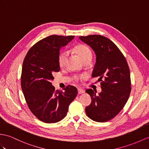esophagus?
I'll use <instances>...</instances> for the list:
<instances>
[{
	"instance_id": "esophagus-1",
	"label": "esophagus",
	"mask_w": 149,
	"mask_h": 149,
	"mask_svg": "<svg viewBox=\"0 0 149 149\" xmlns=\"http://www.w3.org/2000/svg\"><path fill=\"white\" fill-rule=\"evenodd\" d=\"M78 94L83 93H85V90L81 89V88H78Z\"/></svg>"
}]
</instances>
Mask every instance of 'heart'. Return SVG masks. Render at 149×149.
Here are the masks:
<instances>
[{
	"label": "heart",
	"mask_w": 149,
	"mask_h": 149,
	"mask_svg": "<svg viewBox=\"0 0 149 149\" xmlns=\"http://www.w3.org/2000/svg\"><path fill=\"white\" fill-rule=\"evenodd\" d=\"M73 51L77 54L79 57V58L81 59L83 63L86 62V61H91L92 59V52L88 47L83 45V44H79L73 47ZM68 58V53L66 51H63L60 53L58 57V62L61 67H64L66 64V61ZM83 77V76H76L74 77L75 80H78Z\"/></svg>",
	"instance_id": "obj_1"
}]
</instances>
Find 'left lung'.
<instances>
[{
	"label": "left lung",
	"mask_w": 149,
	"mask_h": 149,
	"mask_svg": "<svg viewBox=\"0 0 149 149\" xmlns=\"http://www.w3.org/2000/svg\"><path fill=\"white\" fill-rule=\"evenodd\" d=\"M79 38L95 52L92 77H99L102 81L99 95L91 88L86 90L92 99L91 104L85 108L86 113L93 121L106 122L114 118L128 100L131 92L128 65L118 47L109 38L99 35Z\"/></svg>",
	"instance_id": "left-lung-1"
}]
</instances>
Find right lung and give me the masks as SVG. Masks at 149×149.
<instances>
[{"instance_id": "obj_1", "label": "right lung", "mask_w": 149, "mask_h": 149, "mask_svg": "<svg viewBox=\"0 0 149 149\" xmlns=\"http://www.w3.org/2000/svg\"><path fill=\"white\" fill-rule=\"evenodd\" d=\"M74 37L50 35L33 46L24 59L21 88L30 110L42 122L54 123L62 120L77 95L75 86L69 85L64 91H56L50 82L54 79V72L60 71L58 57L61 49Z\"/></svg>"}]
</instances>
